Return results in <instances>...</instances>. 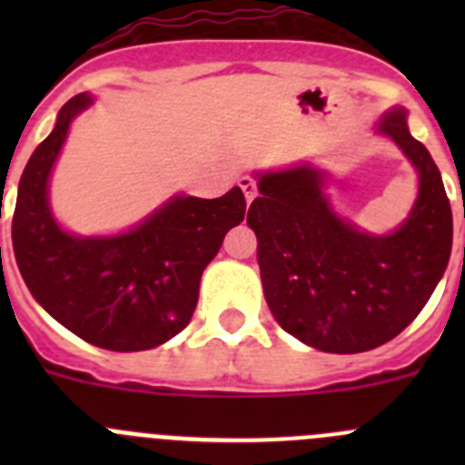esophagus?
<instances>
[{"instance_id": "34e87169", "label": "esophagus", "mask_w": 465, "mask_h": 465, "mask_svg": "<svg viewBox=\"0 0 465 465\" xmlns=\"http://www.w3.org/2000/svg\"><path fill=\"white\" fill-rule=\"evenodd\" d=\"M240 188H242V191H244L246 203H252L253 197H256V193H258L256 182H253L252 176H240Z\"/></svg>"}]
</instances>
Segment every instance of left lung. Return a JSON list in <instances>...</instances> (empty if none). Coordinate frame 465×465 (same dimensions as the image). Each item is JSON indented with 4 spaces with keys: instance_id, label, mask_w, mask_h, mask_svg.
Wrapping results in <instances>:
<instances>
[{
    "instance_id": "obj_1",
    "label": "left lung",
    "mask_w": 465,
    "mask_h": 465,
    "mask_svg": "<svg viewBox=\"0 0 465 465\" xmlns=\"http://www.w3.org/2000/svg\"><path fill=\"white\" fill-rule=\"evenodd\" d=\"M375 133L412 163L417 200L393 232L342 219L328 174L312 163L256 172L246 223L256 232L262 293L279 326L328 354H359L393 340L424 310L451 253V207L438 165L410 134L408 109L386 111Z\"/></svg>"
}]
</instances>
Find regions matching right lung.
I'll use <instances>...</instances> for the list:
<instances>
[{
    "label": "right lung",
    "instance_id": "obj_1",
    "mask_svg": "<svg viewBox=\"0 0 465 465\" xmlns=\"http://www.w3.org/2000/svg\"><path fill=\"white\" fill-rule=\"evenodd\" d=\"M93 102L88 93L72 97L25 165L11 230L15 262L36 302L74 335L109 351H143L191 323L204 268L244 221V193H179L125 232L74 235L53 216L48 183L74 118Z\"/></svg>",
    "mask_w": 465,
    "mask_h": 465
}]
</instances>
